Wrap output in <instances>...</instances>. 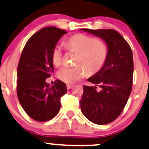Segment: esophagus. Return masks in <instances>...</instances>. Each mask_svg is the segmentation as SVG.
<instances>
[{"label": "esophagus", "mask_w": 149, "mask_h": 149, "mask_svg": "<svg viewBox=\"0 0 149 149\" xmlns=\"http://www.w3.org/2000/svg\"><path fill=\"white\" fill-rule=\"evenodd\" d=\"M73 85H67V88L68 89V90H70V89L72 88Z\"/></svg>", "instance_id": "1"}]
</instances>
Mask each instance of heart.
I'll use <instances>...</instances> for the list:
<instances>
[{
  "instance_id": "1",
  "label": "heart",
  "mask_w": 149,
  "mask_h": 149,
  "mask_svg": "<svg viewBox=\"0 0 149 149\" xmlns=\"http://www.w3.org/2000/svg\"><path fill=\"white\" fill-rule=\"evenodd\" d=\"M67 50L77 53L74 67H64L57 72V77L67 84H73L91 72L99 71L105 64L108 55V48L102 40L83 33H77L67 38L64 41ZM52 63L59 67L62 62V52L60 47L56 45L51 54ZM83 65H82L81 64Z\"/></svg>"
}]
</instances>
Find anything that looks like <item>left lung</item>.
<instances>
[{"mask_svg": "<svg viewBox=\"0 0 149 149\" xmlns=\"http://www.w3.org/2000/svg\"><path fill=\"white\" fill-rule=\"evenodd\" d=\"M106 43L108 55L99 72L87 80L96 86H83L80 101L84 116L94 123L105 125L118 117L125 108L133 85V59L129 44L113 29H82ZM101 90H97V86Z\"/></svg>", "mask_w": 149, "mask_h": 149, "instance_id": "1", "label": "left lung"}]
</instances>
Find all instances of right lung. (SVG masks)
Segmentation results:
<instances>
[{"label":"right lung","mask_w":149,"mask_h":149,"mask_svg":"<svg viewBox=\"0 0 149 149\" xmlns=\"http://www.w3.org/2000/svg\"><path fill=\"white\" fill-rule=\"evenodd\" d=\"M66 31L56 27L41 29L26 44L18 65L17 95L26 114L39 122L49 120L59 113L60 99L67 86L59 79L50 87L46 79L54 73L51 54Z\"/></svg>","instance_id":"right-lung-1"}]
</instances>
